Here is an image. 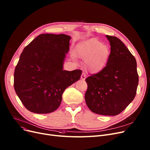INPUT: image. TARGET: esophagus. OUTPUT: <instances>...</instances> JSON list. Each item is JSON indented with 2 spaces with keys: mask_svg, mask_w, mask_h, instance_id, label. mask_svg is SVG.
Here are the masks:
<instances>
[{
  "mask_svg": "<svg viewBox=\"0 0 150 150\" xmlns=\"http://www.w3.org/2000/svg\"><path fill=\"white\" fill-rule=\"evenodd\" d=\"M86 74H85V73H83V74H81V80H84L86 79Z\"/></svg>",
  "mask_w": 150,
  "mask_h": 150,
  "instance_id": "34e87169",
  "label": "esophagus"
}]
</instances>
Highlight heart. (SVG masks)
Here are the masks:
<instances>
[{
	"instance_id": "heart-1",
	"label": "heart",
	"mask_w": 150,
	"mask_h": 150,
	"mask_svg": "<svg viewBox=\"0 0 150 150\" xmlns=\"http://www.w3.org/2000/svg\"><path fill=\"white\" fill-rule=\"evenodd\" d=\"M76 54L86 61V66L89 70L97 72L106 66L110 50L108 46L97 39H91L77 45Z\"/></svg>"
}]
</instances>
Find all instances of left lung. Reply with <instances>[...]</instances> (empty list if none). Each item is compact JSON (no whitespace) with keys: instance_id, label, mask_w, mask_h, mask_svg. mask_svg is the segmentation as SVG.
Instances as JSON below:
<instances>
[{"instance_id":"1","label":"left lung","mask_w":150,"mask_h":150,"mask_svg":"<svg viewBox=\"0 0 150 150\" xmlns=\"http://www.w3.org/2000/svg\"><path fill=\"white\" fill-rule=\"evenodd\" d=\"M111 53L106 66L86 78L85 101L91 111L103 115L122 112L134 98L139 83L136 58L120 39L106 35Z\"/></svg>"}]
</instances>
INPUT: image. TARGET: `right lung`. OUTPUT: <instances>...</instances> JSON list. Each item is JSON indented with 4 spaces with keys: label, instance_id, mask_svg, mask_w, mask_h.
Returning a JSON list of instances; mask_svg holds the SVG:
<instances>
[{
    "label": "right lung",
    "instance_id": "obj_1",
    "mask_svg": "<svg viewBox=\"0 0 150 150\" xmlns=\"http://www.w3.org/2000/svg\"><path fill=\"white\" fill-rule=\"evenodd\" d=\"M71 37L42 34L22 51L14 73V88L22 104L37 114L54 111L64 90L79 80L81 70H62Z\"/></svg>",
    "mask_w": 150,
    "mask_h": 150
}]
</instances>
